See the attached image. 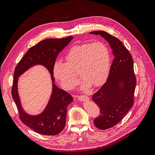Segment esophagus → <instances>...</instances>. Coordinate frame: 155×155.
<instances>
[{
	"label": "esophagus",
	"instance_id": "34e87169",
	"mask_svg": "<svg viewBox=\"0 0 155 155\" xmlns=\"http://www.w3.org/2000/svg\"><path fill=\"white\" fill-rule=\"evenodd\" d=\"M77 98L80 101H87L89 100V96L86 95H80L77 96Z\"/></svg>",
	"mask_w": 155,
	"mask_h": 155
}]
</instances>
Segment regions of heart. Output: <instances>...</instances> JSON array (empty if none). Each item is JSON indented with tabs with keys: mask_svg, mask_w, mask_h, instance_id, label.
<instances>
[{
	"mask_svg": "<svg viewBox=\"0 0 155 155\" xmlns=\"http://www.w3.org/2000/svg\"><path fill=\"white\" fill-rule=\"evenodd\" d=\"M65 63L56 62L54 74L66 90L72 89L79 82L76 74L84 81L82 88L98 87L107 78L110 70V52L101 42L74 46L66 55Z\"/></svg>",
	"mask_w": 155,
	"mask_h": 155,
	"instance_id": "1",
	"label": "heart"
}]
</instances>
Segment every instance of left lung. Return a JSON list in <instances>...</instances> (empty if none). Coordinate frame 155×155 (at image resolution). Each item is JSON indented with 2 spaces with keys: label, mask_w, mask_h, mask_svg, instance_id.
I'll return each mask as SVG.
<instances>
[{
  "label": "left lung",
  "mask_w": 155,
  "mask_h": 155,
  "mask_svg": "<svg viewBox=\"0 0 155 155\" xmlns=\"http://www.w3.org/2000/svg\"><path fill=\"white\" fill-rule=\"evenodd\" d=\"M90 33L105 38L114 55L106 82L93 95L92 99L100 112L94 124L96 128L106 130L119 123L132 107L137 80L132 57L123 43L105 31Z\"/></svg>",
  "instance_id": "1"
}]
</instances>
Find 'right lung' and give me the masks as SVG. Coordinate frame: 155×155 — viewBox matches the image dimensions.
Returning a JSON list of instances; mask_svg holds the SVG:
<instances>
[{
    "label": "right lung",
    "instance_id": "add662e5",
    "mask_svg": "<svg viewBox=\"0 0 155 155\" xmlns=\"http://www.w3.org/2000/svg\"><path fill=\"white\" fill-rule=\"evenodd\" d=\"M73 36L62 39H44L33 46L22 57L14 71L13 98L19 112V118L25 125L36 132L44 135H55L64 129L66 124L67 107L73 101L70 94L57 87L54 84V67L57 55L69 44ZM41 64L47 67L52 74L53 89L51 98L44 111L39 115L30 116L21 107L18 94V77L31 67Z\"/></svg>",
    "mask_w": 155,
    "mask_h": 155
}]
</instances>
